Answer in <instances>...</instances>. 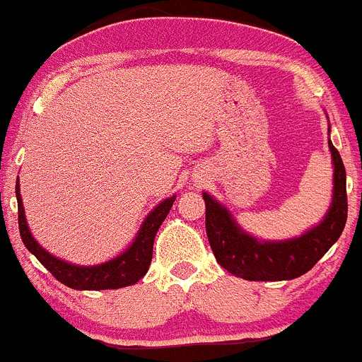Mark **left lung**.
<instances>
[{
    "instance_id": "8db88e82",
    "label": "left lung",
    "mask_w": 362,
    "mask_h": 362,
    "mask_svg": "<svg viewBox=\"0 0 362 362\" xmlns=\"http://www.w3.org/2000/svg\"><path fill=\"white\" fill-rule=\"evenodd\" d=\"M330 132V127H329ZM332 157V202L318 225L289 239H259L235 221L232 212L209 192L205 228L219 266L245 280H291L309 272L339 239L346 223V171L339 151L329 139Z\"/></svg>"
}]
</instances>
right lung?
<instances>
[{
  "label": "right lung",
  "instance_id": "right-lung-1",
  "mask_svg": "<svg viewBox=\"0 0 362 362\" xmlns=\"http://www.w3.org/2000/svg\"><path fill=\"white\" fill-rule=\"evenodd\" d=\"M16 197H18L19 207V232L30 253H33L39 259L40 264L48 269L59 282L71 289L78 291H101V289H119L127 286H134L146 275L148 268L151 264V255H153V241L157 230L160 228L162 221L165 219L168 212L173 207V202L177 200V194L162 200L150 214L144 218L143 225L135 234L134 241L116 257L101 264L80 266L67 262L64 259L55 257L53 253L42 248L35 238L32 235L23 207V197L19 192V177L16 182Z\"/></svg>",
  "mask_w": 362,
  "mask_h": 362
}]
</instances>
